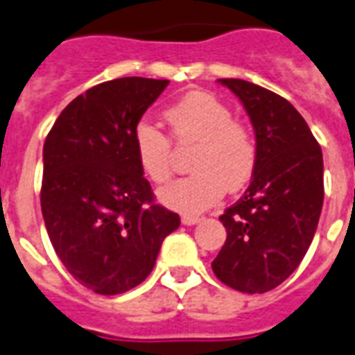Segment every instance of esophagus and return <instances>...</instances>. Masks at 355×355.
I'll return each instance as SVG.
<instances>
[{
    "instance_id": "obj_1",
    "label": "esophagus",
    "mask_w": 355,
    "mask_h": 355,
    "mask_svg": "<svg viewBox=\"0 0 355 355\" xmlns=\"http://www.w3.org/2000/svg\"><path fill=\"white\" fill-rule=\"evenodd\" d=\"M198 220H200V217H195V215H182V224H186V226H193Z\"/></svg>"
}]
</instances>
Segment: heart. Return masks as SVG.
Masks as SVG:
<instances>
[{
	"label": "heart",
	"mask_w": 355,
	"mask_h": 355,
	"mask_svg": "<svg viewBox=\"0 0 355 355\" xmlns=\"http://www.w3.org/2000/svg\"><path fill=\"white\" fill-rule=\"evenodd\" d=\"M171 138L177 146L195 144L189 169L160 189L164 204L184 215H197L220 200L224 193L239 191L252 180L257 168V138L246 122L233 118L232 109L211 93L195 91L166 111ZM171 138L149 120L132 131L137 160L155 184L168 182L173 173Z\"/></svg>",
	"instance_id": "heart-1"
}]
</instances>
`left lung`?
<instances>
[{"mask_svg": "<svg viewBox=\"0 0 355 355\" xmlns=\"http://www.w3.org/2000/svg\"><path fill=\"white\" fill-rule=\"evenodd\" d=\"M243 102L257 138V168L237 202L220 215L226 243L213 273L233 290L264 293L286 281L318 230L322 151L292 103L237 78H220Z\"/></svg>", "mask_w": 355, "mask_h": 355, "instance_id": "left-lung-1", "label": "left lung"}]
</instances>
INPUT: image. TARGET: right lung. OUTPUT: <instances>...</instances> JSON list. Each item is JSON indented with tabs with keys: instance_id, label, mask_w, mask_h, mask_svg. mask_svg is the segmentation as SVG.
Returning <instances> with one entry per match:
<instances>
[{
	"instance_id": "obj_1",
	"label": "right lung",
	"mask_w": 355,
	"mask_h": 355,
	"mask_svg": "<svg viewBox=\"0 0 355 355\" xmlns=\"http://www.w3.org/2000/svg\"><path fill=\"white\" fill-rule=\"evenodd\" d=\"M169 80L98 83L63 109L43 146L42 213L67 272L94 293L116 295L151 273L180 217L155 202L132 131Z\"/></svg>"
}]
</instances>
